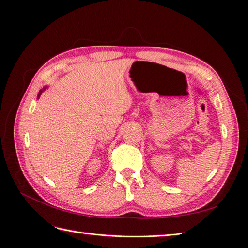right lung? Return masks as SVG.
I'll list each match as a JSON object with an SVG mask.
<instances>
[{"label":"right lung","mask_w":248,"mask_h":248,"mask_svg":"<svg viewBox=\"0 0 248 248\" xmlns=\"http://www.w3.org/2000/svg\"><path fill=\"white\" fill-rule=\"evenodd\" d=\"M46 87H44V88H43L42 90H40V91H39V94H38V98H39V97H40L41 93H42V92H43V91H44V90H46Z\"/></svg>","instance_id":"right-lung-1"}]
</instances>
